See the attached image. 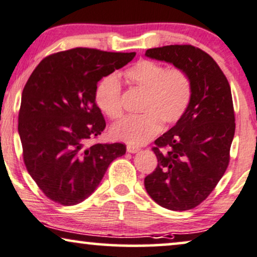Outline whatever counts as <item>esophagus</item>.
I'll return each mask as SVG.
<instances>
[{"label":"esophagus","instance_id":"34e87169","mask_svg":"<svg viewBox=\"0 0 257 257\" xmlns=\"http://www.w3.org/2000/svg\"><path fill=\"white\" fill-rule=\"evenodd\" d=\"M126 151H128L129 153H138L139 151H140V148L137 146H132V145H128V146H126Z\"/></svg>","mask_w":257,"mask_h":257}]
</instances>
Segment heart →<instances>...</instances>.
Returning a JSON list of instances; mask_svg holds the SVG:
<instances>
[{
	"instance_id": "1",
	"label": "heart",
	"mask_w": 257,
	"mask_h": 257,
	"mask_svg": "<svg viewBox=\"0 0 257 257\" xmlns=\"http://www.w3.org/2000/svg\"><path fill=\"white\" fill-rule=\"evenodd\" d=\"M124 78L133 88L144 92L139 105L141 115L129 117L113 125L110 134L133 146H140L156 137L162 124L177 123L191 101L193 83L182 68H168L160 62L140 60L124 72ZM122 85L116 74H109L99 80L94 89L97 106L110 119L122 118Z\"/></svg>"
}]
</instances>
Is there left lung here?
Instances as JSON below:
<instances>
[{
	"mask_svg": "<svg viewBox=\"0 0 257 257\" xmlns=\"http://www.w3.org/2000/svg\"><path fill=\"white\" fill-rule=\"evenodd\" d=\"M146 56L182 68L193 83L187 112L154 141L158 165L145 178L159 206L187 211L207 199L230 163L236 128L231 88L217 62L193 45L148 49Z\"/></svg>",
	"mask_w": 257,
	"mask_h": 257,
	"instance_id": "8db88e82",
	"label": "left lung"
}]
</instances>
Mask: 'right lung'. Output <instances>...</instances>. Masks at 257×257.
I'll use <instances>...</instances> for the list:
<instances>
[{
	"label": "right lung",
	"instance_id": "obj_1",
	"mask_svg": "<svg viewBox=\"0 0 257 257\" xmlns=\"http://www.w3.org/2000/svg\"><path fill=\"white\" fill-rule=\"evenodd\" d=\"M135 52L75 48L49 55L25 85L19 111L24 163L44 195L63 206L87 199L123 144H91L106 123L94 100L99 80Z\"/></svg>",
	"mask_w": 257,
	"mask_h": 257
}]
</instances>
